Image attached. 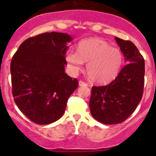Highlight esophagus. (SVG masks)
I'll return each mask as SVG.
<instances>
[{
    "mask_svg": "<svg viewBox=\"0 0 156 156\" xmlns=\"http://www.w3.org/2000/svg\"><path fill=\"white\" fill-rule=\"evenodd\" d=\"M79 86H80V87H83V86H84V87H86V86H87V83H84L83 82V81H79Z\"/></svg>",
    "mask_w": 156,
    "mask_h": 156,
    "instance_id": "obj_1",
    "label": "esophagus"
}]
</instances>
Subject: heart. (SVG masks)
I'll return each instance as SVG.
<instances>
[{"mask_svg":"<svg viewBox=\"0 0 156 156\" xmlns=\"http://www.w3.org/2000/svg\"><path fill=\"white\" fill-rule=\"evenodd\" d=\"M66 62L72 73H77L87 63L86 71L89 79L96 83H107L119 74L123 56L118 48L98 39H87L78 44L77 51L70 50L66 53Z\"/></svg>","mask_w":156,"mask_h":156,"instance_id":"b5f03b06","label":"heart"}]
</instances>
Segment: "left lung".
<instances>
[{
	"mask_svg": "<svg viewBox=\"0 0 156 156\" xmlns=\"http://www.w3.org/2000/svg\"><path fill=\"white\" fill-rule=\"evenodd\" d=\"M126 66L115 79L101 87H93L90 99L92 116L104 124H117L133 113L141 100L144 83V60L131 41L115 37Z\"/></svg>",
	"mask_w": 156,
	"mask_h": 156,
	"instance_id": "1",
	"label": "left lung"
}]
</instances>
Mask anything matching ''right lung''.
Listing matches in <instances>:
<instances>
[{
	"label": "right lung",
	"mask_w": 156,
	"mask_h": 156,
	"mask_svg": "<svg viewBox=\"0 0 156 156\" xmlns=\"http://www.w3.org/2000/svg\"><path fill=\"white\" fill-rule=\"evenodd\" d=\"M73 37L51 32L22 43L11 62L12 94L18 108L37 124H50L64 114L78 87L65 72L66 54Z\"/></svg>",
	"instance_id": "obj_1"
}]
</instances>
